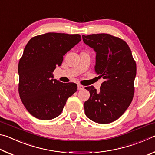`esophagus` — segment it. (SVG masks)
Listing matches in <instances>:
<instances>
[{"label": "esophagus", "mask_w": 155, "mask_h": 155, "mask_svg": "<svg viewBox=\"0 0 155 155\" xmlns=\"http://www.w3.org/2000/svg\"><path fill=\"white\" fill-rule=\"evenodd\" d=\"M84 88H85V87H84L83 85H81V84H78V90H83Z\"/></svg>", "instance_id": "obj_1"}]
</instances>
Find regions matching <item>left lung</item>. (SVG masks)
<instances>
[{"label": "left lung", "mask_w": 155, "mask_h": 155, "mask_svg": "<svg viewBox=\"0 0 155 155\" xmlns=\"http://www.w3.org/2000/svg\"><path fill=\"white\" fill-rule=\"evenodd\" d=\"M84 43L96 52L94 69L104 80L99 91L86 87L90 96L84 103L89 119L109 124L122 116L133 101L136 76L135 61L125 41L107 33L82 35Z\"/></svg>", "instance_id": "obj_1"}]
</instances>
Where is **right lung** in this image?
<instances>
[{
  "instance_id": "obj_1",
  "label": "right lung",
  "mask_w": 155,
  "mask_h": 155,
  "mask_svg": "<svg viewBox=\"0 0 155 155\" xmlns=\"http://www.w3.org/2000/svg\"><path fill=\"white\" fill-rule=\"evenodd\" d=\"M81 40L79 34L47 33L33 37L26 45L18 64V91L25 108L36 118L59 116L68 98L77 91V84L53 79L52 72Z\"/></svg>"
}]
</instances>
